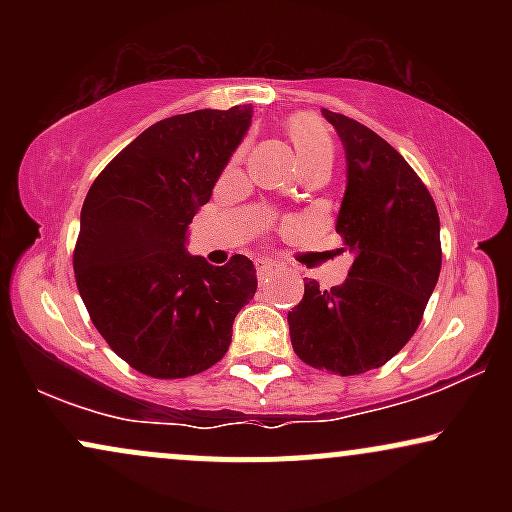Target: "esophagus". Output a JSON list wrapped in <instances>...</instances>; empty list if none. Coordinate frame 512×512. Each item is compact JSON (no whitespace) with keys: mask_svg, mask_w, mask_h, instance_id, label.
<instances>
[{"mask_svg":"<svg viewBox=\"0 0 512 512\" xmlns=\"http://www.w3.org/2000/svg\"><path fill=\"white\" fill-rule=\"evenodd\" d=\"M274 272H276L274 264H269V262L257 264V279H260V284H269V281H272Z\"/></svg>","mask_w":512,"mask_h":512,"instance_id":"1","label":"esophagus"}]
</instances>
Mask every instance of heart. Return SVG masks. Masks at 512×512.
<instances>
[{
    "label": "heart",
    "mask_w": 512,
    "mask_h": 512,
    "mask_svg": "<svg viewBox=\"0 0 512 512\" xmlns=\"http://www.w3.org/2000/svg\"><path fill=\"white\" fill-rule=\"evenodd\" d=\"M289 137L293 149H296L298 163L317 161V158H332L334 156V142L327 132V127H322V122H317L310 115H298L289 122Z\"/></svg>",
    "instance_id": "obj_1"
}]
</instances>
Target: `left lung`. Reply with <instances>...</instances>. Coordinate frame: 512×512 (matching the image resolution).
<instances>
[{
  "mask_svg": "<svg viewBox=\"0 0 512 512\" xmlns=\"http://www.w3.org/2000/svg\"><path fill=\"white\" fill-rule=\"evenodd\" d=\"M344 146L346 190L339 236L354 255L344 284L310 279L289 310L301 361L339 375L380 368L419 327L440 274V221L431 192L383 137L322 110Z\"/></svg>",
  "mask_w": 512,
  "mask_h": 512,
  "instance_id": "left-lung-1",
  "label": "left lung"
}]
</instances>
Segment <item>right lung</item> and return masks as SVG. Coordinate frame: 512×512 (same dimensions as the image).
I'll use <instances>...</instances> for the list:
<instances>
[{
  "label": "right lung",
  "mask_w": 512,
  "mask_h": 512,
  "mask_svg": "<svg viewBox=\"0 0 512 512\" xmlns=\"http://www.w3.org/2000/svg\"><path fill=\"white\" fill-rule=\"evenodd\" d=\"M252 125V105L195 110L144 129L105 166L81 209L74 274L96 330L151 378L221 361L257 291L245 255L223 267L187 252L190 223Z\"/></svg>",
  "instance_id": "right-lung-1"
}]
</instances>
